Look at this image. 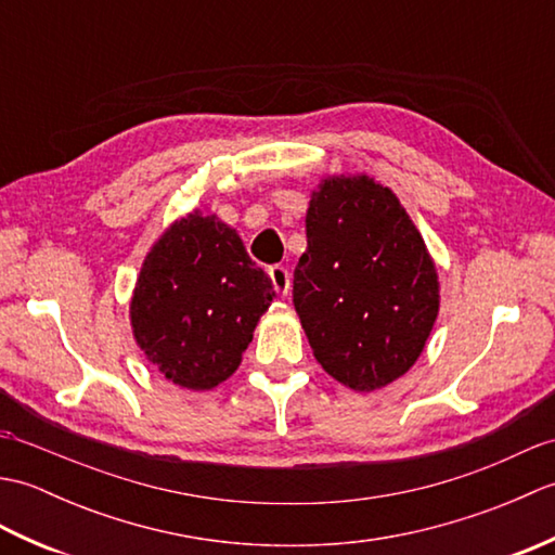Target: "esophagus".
<instances>
[{
	"label": "esophagus",
	"mask_w": 555,
	"mask_h": 555,
	"mask_svg": "<svg viewBox=\"0 0 555 555\" xmlns=\"http://www.w3.org/2000/svg\"><path fill=\"white\" fill-rule=\"evenodd\" d=\"M269 279H271V284H274V291L279 293V296H288L291 274H288L286 267H281V264L269 267Z\"/></svg>",
	"instance_id": "esophagus-1"
}]
</instances>
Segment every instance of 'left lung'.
Returning <instances> with one entry per match:
<instances>
[{"label":"left lung","mask_w":555,"mask_h":555,"mask_svg":"<svg viewBox=\"0 0 555 555\" xmlns=\"http://www.w3.org/2000/svg\"><path fill=\"white\" fill-rule=\"evenodd\" d=\"M293 305L317 362L352 391L400 379L439 314V274L391 188L326 176L310 195Z\"/></svg>","instance_id":"left-lung-1"}]
</instances>
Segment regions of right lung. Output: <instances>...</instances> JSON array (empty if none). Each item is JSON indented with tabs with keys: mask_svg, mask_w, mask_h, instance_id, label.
Wrapping results in <instances>:
<instances>
[{
	"mask_svg": "<svg viewBox=\"0 0 555 555\" xmlns=\"http://www.w3.org/2000/svg\"><path fill=\"white\" fill-rule=\"evenodd\" d=\"M274 296L235 229L195 209L159 235L140 267L135 344L176 386L209 391L238 370Z\"/></svg>",
	"mask_w": 555,
	"mask_h": 555,
	"instance_id": "obj_1",
	"label": "right lung"
}]
</instances>
